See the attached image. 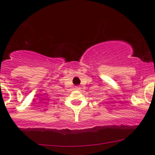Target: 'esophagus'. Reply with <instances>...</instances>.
I'll return each instance as SVG.
<instances>
[{
	"label": "esophagus",
	"mask_w": 155,
	"mask_h": 155,
	"mask_svg": "<svg viewBox=\"0 0 155 155\" xmlns=\"http://www.w3.org/2000/svg\"><path fill=\"white\" fill-rule=\"evenodd\" d=\"M74 90H78V91H79V90H81V87H80L79 86H76L75 87H74Z\"/></svg>",
	"instance_id": "esophagus-1"
}]
</instances>
